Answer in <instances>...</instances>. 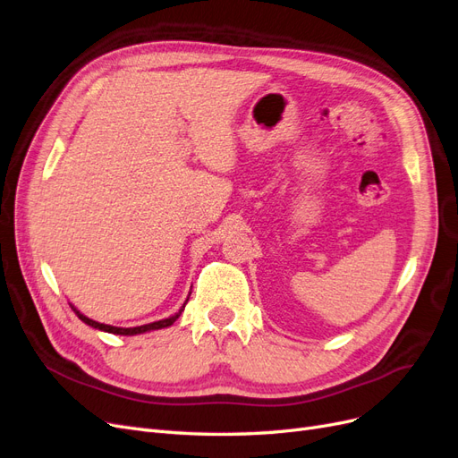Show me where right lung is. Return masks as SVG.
Here are the masks:
<instances>
[{"instance_id":"1","label":"right lung","mask_w":458,"mask_h":458,"mask_svg":"<svg viewBox=\"0 0 458 458\" xmlns=\"http://www.w3.org/2000/svg\"><path fill=\"white\" fill-rule=\"evenodd\" d=\"M188 302V301H186ZM186 302L182 304V308L179 310V312H176L174 316H169V318H165V319H159V321H154V323H146V326H140V327H114V326H106V323H98V321H93V319H89L87 316H83L78 308H73L72 304V310L73 312H76V316L83 321V323H87V326L89 327H95V329H98V331H106V333H112V335H127V336H131V335H140V333H146V331H156V329H164V327H169V326H173V323L179 319V316L182 314V310H184V306H186Z\"/></svg>"}]
</instances>
